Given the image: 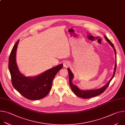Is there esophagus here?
I'll return each mask as SVG.
<instances>
[{
  "instance_id": "obj_1",
  "label": "esophagus",
  "mask_w": 125,
  "mask_h": 125,
  "mask_svg": "<svg viewBox=\"0 0 125 125\" xmlns=\"http://www.w3.org/2000/svg\"><path fill=\"white\" fill-rule=\"evenodd\" d=\"M63 65L64 67H68L69 65H70V62L68 61H65L63 63Z\"/></svg>"
}]
</instances>
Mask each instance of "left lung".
<instances>
[{
	"label": "left lung",
	"mask_w": 125,
	"mask_h": 125,
	"mask_svg": "<svg viewBox=\"0 0 125 125\" xmlns=\"http://www.w3.org/2000/svg\"><path fill=\"white\" fill-rule=\"evenodd\" d=\"M104 37H105V39H106V40L107 41V42L108 43H109V44L111 45V46L113 48V49L114 50V51H115V56L116 57V50L115 49V47H114L113 43L107 38L105 36V35H104ZM116 66H117V61H116V63H115V65L113 75L112 77L111 78V79L110 80V81L107 83H106L104 86H103L101 88L96 89V90H87V91L81 90H80V88H79L76 85H75V84H74L72 83V80L74 78V76H73V74L72 72H71V71L70 70V69L69 68H68L67 69H68V73H69V84H70V85L71 86V89H72V90L74 92V93L77 96H78L80 97H82L83 98H91V97H93L97 96V95L102 94L105 91V90L107 88V87L108 86V85H109V83H110V82L113 79V77L115 75V72H116Z\"/></svg>",
	"instance_id": "left-lung-1"
}]
</instances>
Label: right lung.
Returning a JSON list of instances; mask_svg holds the SVG:
<instances>
[{
    "label": "right lung",
    "mask_w": 125,
    "mask_h": 125,
    "mask_svg": "<svg viewBox=\"0 0 125 125\" xmlns=\"http://www.w3.org/2000/svg\"><path fill=\"white\" fill-rule=\"evenodd\" d=\"M19 40L14 45L9 58L8 67L14 87L22 96L32 100L42 99L49 93L54 77L63 67L60 64L51 68L41 75L27 77L21 74L18 68L16 55Z\"/></svg>",
    "instance_id": "1"
}]
</instances>
